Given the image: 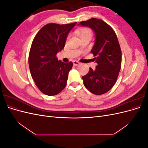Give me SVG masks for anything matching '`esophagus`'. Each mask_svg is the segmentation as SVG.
I'll return each instance as SVG.
<instances>
[{"mask_svg":"<svg viewBox=\"0 0 148 148\" xmlns=\"http://www.w3.org/2000/svg\"><path fill=\"white\" fill-rule=\"evenodd\" d=\"M73 65H75V66H78L80 64L79 62H78V61H76V60H74L73 62Z\"/></svg>","mask_w":148,"mask_h":148,"instance_id":"esophagus-1","label":"esophagus"}]
</instances>
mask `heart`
<instances>
[{
  "label": "heart",
  "mask_w": 148,
  "mask_h": 148,
  "mask_svg": "<svg viewBox=\"0 0 148 148\" xmlns=\"http://www.w3.org/2000/svg\"><path fill=\"white\" fill-rule=\"evenodd\" d=\"M92 31L89 28H83L79 31V38L84 37H91Z\"/></svg>",
  "instance_id": "heart-1"
}]
</instances>
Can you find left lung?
<instances>
[{
    "instance_id": "8db88e82",
    "label": "left lung",
    "mask_w": 148,
    "mask_h": 148,
    "mask_svg": "<svg viewBox=\"0 0 148 148\" xmlns=\"http://www.w3.org/2000/svg\"><path fill=\"white\" fill-rule=\"evenodd\" d=\"M78 25L91 28L96 37L91 52L97 65L82 77L84 85L95 95H103L114 86L120 70L122 52L117 37L114 29L100 19L91 18Z\"/></svg>"
}]
</instances>
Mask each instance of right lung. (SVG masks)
Segmentation results:
<instances>
[{
    "label": "right lung",
    "mask_w": 148,
    "mask_h": 148,
    "mask_svg": "<svg viewBox=\"0 0 148 148\" xmlns=\"http://www.w3.org/2000/svg\"><path fill=\"white\" fill-rule=\"evenodd\" d=\"M77 23L47 24L31 44L28 63L31 77L42 93L54 96L65 88L73 63L58 60L57 53L64 48L66 39Z\"/></svg>",
    "instance_id": "1"
}]
</instances>
